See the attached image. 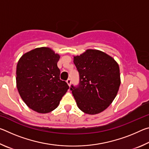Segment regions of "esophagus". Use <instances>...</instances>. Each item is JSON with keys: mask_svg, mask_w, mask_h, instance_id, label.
Segmentation results:
<instances>
[{"mask_svg": "<svg viewBox=\"0 0 149 149\" xmlns=\"http://www.w3.org/2000/svg\"><path fill=\"white\" fill-rule=\"evenodd\" d=\"M66 82H67V84H68V85L69 86H70V85H71V83H72V80H71V79H67V81H66Z\"/></svg>", "mask_w": 149, "mask_h": 149, "instance_id": "obj_1", "label": "esophagus"}]
</instances>
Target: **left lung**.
Wrapping results in <instances>:
<instances>
[{
	"label": "left lung",
	"mask_w": 149,
	"mask_h": 149,
	"mask_svg": "<svg viewBox=\"0 0 149 149\" xmlns=\"http://www.w3.org/2000/svg\"><path fill=\"white\" fill-rule=\"evenodd\" d=\"M79 83L70 90L79 109L97 114L109 107L120 85V68L115 60L100 50L88 49L74 57Z\"/></svg>",
	"instance_id": "obj_1"
}]
</instances>
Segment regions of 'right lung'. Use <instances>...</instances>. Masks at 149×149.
<instances>
[{
    "instance_id": "obj_1",
    "label": "right lung",
    "mask_w": 149,
    "mask_h": 149,
    "mask_svg": "<svg viewBox=\"0 0 149 149\" xmlns=\"http://www.w3.org/2000/svg\"><path fill=\"white\" fill-rule=\"evenodd\" d=\"M60 55L49 47H40L20 58L16 68V85L27 107L41 114L54 110L69 89L60 79Z\"/></svg>"
}]
</instances>
